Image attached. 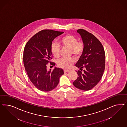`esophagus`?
I'll return each mask as SVG.
<instances>
[{"instance_id": "34e87169", "label": "esophagus", "mask_w": 127, "mask_h": 127, "mask_svg": "<svg viewBox=\"0 0 127 127\" xmlns=\"http://www.w3.org/2000/svg\"><path fill=\"white\" fill-rule=\"evenodd\" d=\"M70 70H66V69H64V73H66V72H69Z\"/></svg>"}]
</instances>
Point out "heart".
I'll list each match as a JSON object with an SVG mask.
<instances>
[{
  "mask_svg": "<svg viewBox=\"0 0 127 127\" xmlns=\"http://www.w3.org/2000/svg\"><path fill=\"white\" fill-rule=\"evenodd\" d=\"M60 44L63 48L69 49L70 53L74 56H78L82 53L84 49V43L82 41H78L76 37L71 34H68L62 37L60 40ZM60 47L56 42H53L51 45V51L54 56L56 58L60 57ZM72 58H62L57 62V65L64 69H68L74 63Z\"/></svg>",
  "mask_w": 127,
  "mask_h": 127,
  "instance_id": "heart-1",
  "label": "heart"
}]
</instances>
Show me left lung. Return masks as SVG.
I'll return each instance as SVG.
<instances>
[{
  "label": "left lung",
  "instance_id": "1",
  "mask_svg": "<svg viewBox=\"0 0 127 127\" xmlns=\"http://www.w3.org/2000/svg\"><path fill=\"white\" fill-rule=\"evenodd\" d=\"M77 32L81 36L84 49L75 65L80 70L76 71L78 78L73 84L79 89L88 91L102 78L105 68V53L100 41L92 33L83 29H78Z\"/></svg>",
  "mask_w": 127,
  "mask_h": 127
}]
</instances>
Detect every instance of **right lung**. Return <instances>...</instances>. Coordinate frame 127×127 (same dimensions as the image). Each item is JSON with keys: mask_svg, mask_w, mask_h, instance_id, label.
Returning a JSON list of instances; mask_svg holds the SVG:
<instances>
[{"mask_svg": "<svg viewBox=\"0 0 127 127\" xmlns=\"http://www.w3.org/2000/svg\"><path fill=\"white\" fill-rule=\"evenodd\" d=\"M63 32L51 29L41 30L31 37L25 45L23 52L25 68L30 81L38 89L49 92L57 86L59 78L64 74L62 69L55 67L47 71L46 65L53 66L51 45L54 39Z\"/></svg>", "mask_w": 127, "mask_h": 127, "instance_id": "right-lung-1", "label": "right lung"}]
</instances>
